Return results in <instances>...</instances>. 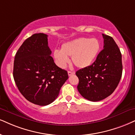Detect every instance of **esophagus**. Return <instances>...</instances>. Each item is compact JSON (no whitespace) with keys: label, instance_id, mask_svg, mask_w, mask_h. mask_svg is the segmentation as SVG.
Instances as JSON below:
<instances>
[{"label":"esophagus","instance_id":"1","mask_svg":"<svg viewBox=\"0 0 135 135\" xmlns=\"http://www.w3.org/2000/svg\"><path fill=\"white\" fill-rule=\"evenodd\" d=\"M68 76H71V75H73V74H75V72H74V71H68Z\"/></svg>","mask_w":135,"mask_h":135}]
</instances>
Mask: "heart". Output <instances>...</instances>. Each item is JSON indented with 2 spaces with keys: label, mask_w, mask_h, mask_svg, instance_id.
<instances>
[{
  "label": "heart",
  "mask_w": 135,
  "mask_h": 135,
  "mask_svg": "<svg viewBox=\"0 0 135 135\" xmlns=\"http://www.w3.org/2000/svg\"><path fill=\"white\" fill-rule=\"evenodd\" d=\"M100 49V44L96 38H79L64 43L61 50L56 49L53 57L57 65L65 68L69 62V58L76 67L84 68L92 64Z\"/></svg>",
  "instance_id": "obj_1"
}]
</instances>
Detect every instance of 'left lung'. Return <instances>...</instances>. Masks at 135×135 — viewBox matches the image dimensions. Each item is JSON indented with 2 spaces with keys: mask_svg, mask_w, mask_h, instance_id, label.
Masks as SVG:
<instances>
[{
  "mask_svg": "<svg viewBox=\"0 0 135 135\" xmlns=\"http://www.w3.org/2000/svg\"><path fill=\"white\" fill-rule=\"evenodd\" d=\"M104 49L91 66L76 71L78 90L91 101H99L111 95L122 76L121 54L113 37L103 34Z\"/></svg>",
  "mask_w": 135,
  "mask_h": 135,
  "instance_id": "8db88e82",
  "label": "left lung"
}]
</instances>
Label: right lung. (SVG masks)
<instances>
[{
    "instance_id": "add662e5",
    "label": "right lung",
    "mask_w": 135,
    "mask_h": 135,
    "mask_svg": "<svg viewBox=\"0 0 135 135\" xmlns=\"http://www.w3.org/2000/svg\"><path fill=\"white\" fill-rule=\"evenodd\" d=\"M51 52L47 35L38 33L27 38L15 56L17 87L27 100L39 106L52 103L68 79V72L56 66Z\"/></svg>"
}]
</instances>
